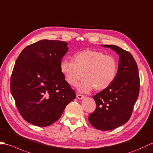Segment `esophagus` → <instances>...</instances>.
Here are the masks:
<instances>
[{
	"instance_id": "34e87169",
	"label": "esophagus",
	"mask_w": 153,
	"mask_h": 153,
	"mask_svg": "<svg viewBox=\"0 0 153 153\" xmlns=\"http://www.w3.org/2000/svg\"><path fill=\"white\" fill-rule=\"evenodd\" d=\"M76 97L78 98V99H79V100H82V99H84V96H83V95H81V94H77L76 95Z\"/></svg>"
}]
</instances>
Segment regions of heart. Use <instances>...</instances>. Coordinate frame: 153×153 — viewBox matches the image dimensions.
Returning a JSON list of instances; mask_svg holds the SVG:
<instances>
[{"instance_id": "obj_1", "label": "heart", "mask_w": 153, "mask_h": 153, "mask_svg": "<svg viewBox=\"0 0 153 153\" xmlns=\"http://www.w3.org/2000/svg\"><path fill=\"white\" fill-rule=\"evenodd\" d=\"M59 69L67 82L76 86L83 76L78 89L88 92L94 88L96 91L106 89L117 76L118 63L114 57L101 51L86 49L74 53L73 61L63 59Z\"/></svg>"}]
</instances>
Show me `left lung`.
Wrapping results in <instances>:
<instances>
[{"instance_id": "1", "label": "left lung", "mask_w": 153, "mask_h": 153, "mask_svg": "<svg viewBox=\"0 0 153 153\" xmlns=\"http://www.w3.org/2000/svg\"><path fill=\"white\" fill-rule=\"evenodd\" d=\"M119 55L116 78L106 89L93 96L96 108L88 117L97 130H111L130 119L140 93V75L133 56L115 45H103Z\"/></svg>"}]
</instances>
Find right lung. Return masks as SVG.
<instances>
[{
  "label": "right lung",
  "instance_id": "obj_1",
  "mask_svg": "<svg viewBox=\"0 0 153 153\" xmlns=\"http://www.w3.org/2000/svg\"><path fill=\"white\" fill-rule=\"evenodd\" d=\"M67 42L42 40L23 50L16 59L10 90L24 120L37 126L52 124L76 94L59 69Z\"/></svg>",
  "mask_w": 153,
  "mask_h": 153
}]
</instances>
